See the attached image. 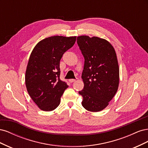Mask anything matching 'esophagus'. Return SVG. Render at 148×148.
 I'll use <instances>...</instances> for the list:
<instances>
[{
	"label": "esophagus",
	"instance_id": "esophagus-1",
	"mask_svg": "<svg viewBox=\"0 0 148 148\" xmlns=\"http://www.w3.org/2000/svg\"><path fill=\"white\" fill-rule=\"evenodd\" d=\"M69 82H70V83H73V82H76V79H69Z\"/></svg>",
	"mask_w": 148,
	"mask_h": 148
}]
</instances>
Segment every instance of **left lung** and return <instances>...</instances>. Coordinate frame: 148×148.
<instances>
[{
	"label": "left lung",
	"instance_id": "left-lung-1",
	"mask_svg": "<svg viewBox=\"0 0 148 148\" xmlns=\"http://www.w3.org/2000/svg\"><path fill=\"white\" fill-rule=\"evenodd\" d=\"M84 58L82 78L84 88L79 94L82 104L90 112H99L109 105L119 84V66L114 47L104 39L88 36L77 37Z\"/></svg>",
	"mask_w": 148,
	"mask_h": 148
}]
</instances>
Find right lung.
<instances>
[{
    "label": "right lung",
    "instance_id": "add662e5",
    "mask_svg": "<svg viewBox=\"0 0 148 148\" xmlns=\"http://www.w3.org/2000/svg\"><path fill=\"white\" fill-rule=\"evenodd\" d=\"M75 41L76 36H51L39 41L31 53L25 73L26 87L42 110L56 109L69 87L60 79V61Z\"/></svg>",
    "mask_w": 148,
    "mask_h": 148
}]
</instances>
